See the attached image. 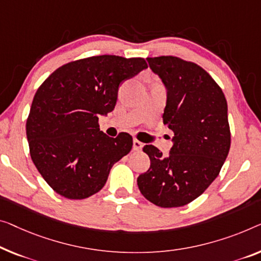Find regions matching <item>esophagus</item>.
Returning a JSON list of instances; mask_svg holds the SVG:
<instances>
[{
	"label": "esophagus",
	"instance_id": "obj_1",
	"mask_svg": "<svg viewBox=\"0 0 261 261\" xmlns=\"http://www.w3.org/2000/svg\"><path fill=\"white\" fill-rule=\"evenodd\" d=\"M143 147V143L137 141V139H134V150L135 151H141Z\"/></svg>",
	"mask_w": 261,
	"mask_h": 261
}]
</instances>
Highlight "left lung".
Masks as SVG:
<instances>
[{
    "instance_id": "1",
    "label": "left lung",
    "mask_w": 261,
    "mask_h": 261,
    "mask_svg": "<svg viewBox=\"0 0 261 261\" xmlns=\"http://www.w3.org/2000/svg\"><path fill=\"white\" fill-rule=\"evenodd\" d=\"M168 90L163 123L173 131L164 157L153 145L143 151L150 169L137 178L139 191L161 207L191 203L219 174L231 146L227 102L207 71L176 56L147 57Z\"/></svg>"
}]
</instances>
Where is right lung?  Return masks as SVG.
I'll return each instance as SVG.
<instances>
[{"mask_svg":"<svg viewBox=\"0 0 261 261\" xmlns=\"http://www.w3.org/2000/svg\"><path fill=\"white\" fill-rule=\"evenodd\" d=\"M146 68L142 57L91 56L62 65L37 89L27 138L35 166L54 191L85 199L106 185L115 163L131 151L132 137H109L98 117L115 109L119 84Z\"/></svg>","mask_w":261,"mask_h":261,"instance_id":"obj_1","label":"right lung"}]
</instances>
